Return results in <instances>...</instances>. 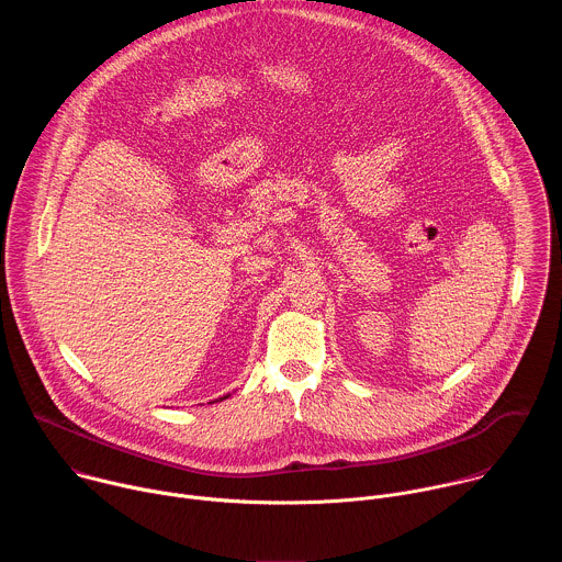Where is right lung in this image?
Returning a JSON list of instances; mask_svg holds the SVG:
<instances>
[{
  "mask_svg": "<svg viewBox=\"0 0 562 562\" xmlns=\"http://www.w3.org/2000/svg\"><path fill=\"white\" fill-rule=\"evenodd\" d=\"M224 397H228V395H224ZM224 397H220V400H224Z\"/></svg>",
  "mask_w": 562,
  "mask_h": 562,
  "instance_id": "right-lung-1",
  "label": "right lung"
}]
</instances>
